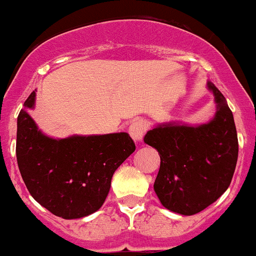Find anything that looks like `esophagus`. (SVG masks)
Masks as SVG:
<instances>
[{
    "label": "esophagus",
    "mask_w": 256,
    "mask_h": 256,
    "mask_svg": "<svg viewBox=\"0 0 256 256\" xmlns=\"http://www.w3.org/2000/svg\"><path fill=\"white\" fill-rule=\"evenodd\" d=\"M146 130H148V126L144 120H134L130 126V134L136 142H140L144 138Z\"/></svg>",
    "instance_id": "esophagus-1"
}]
</instances>
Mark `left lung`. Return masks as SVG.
<instances>
[{"mask_svg":"<svg viewBox=\"0 0 256 256\" xmlns=\"http://www.w3.org/2000/svg\"><path fill=\"white\" fill-rule=\"evenodd\" d=\"M216 112L201 126L168 123L144 136V144L160 155L154 190L162 206L182 216H194L218 200L230 187L238 156L234 114L212 83Z\"/></svg>","mask_w":256,"mask_h":256,"instance_id":"8db88e82","label":"left lung"}]
</instances>
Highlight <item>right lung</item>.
Wrapping results in <instances>:
<instances>
[{
    "mask_svg": "<svg viewBox=\"0 0 256 256\" xmlns=\"http://www.w3.org/2000/svg\"><path fill=\"white\" fill-rule=\"evenodd\" d=\"M34 100L32 92L18 116L16 159L22 180L52 214L64 219L90 216L102 206L112 174L136 150L134 142L124 132L47 137L26 112Z\"/></svg>",
    "mask_w": 256,
    "mask_h": 256,
    "instance_id": "obj_1",
    "label": "right lung"
}]
</instances>
